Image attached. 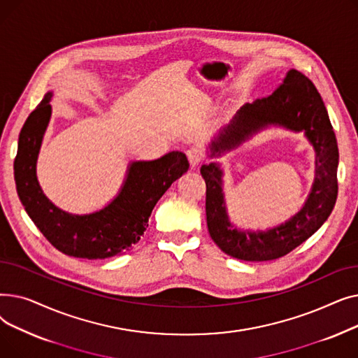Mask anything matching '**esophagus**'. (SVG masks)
<instances>
[{"label": "esophagus", "mask_w": 358, "mask_h": 358, "mask_svg": "<svg viewBox=\"0 0 358 358\" xmlns=\"http://www.w3.org/2000/svg\"><path fill=\"white\" fill-rule=\"evenodd\" d=\"M187 158H189L192 166L199 165L201 162V159H203L201 149L197 148V146H192L189 150H187Z\"/></svg>", "instance_id": "obj_1"}]
</instances>
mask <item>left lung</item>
<instances>
[{"label": "left lung", "instance_id": "8db88e82", "mask_svg": "<svg viewBox=\"0 0 358 358\" xmlns=\"http://www.w3.org/2000/svg\"><path fill=\"white\" fill-rule=\"evenodd\" d=\"M268 127L303 131L315 149V178L305 204L297 213L266 231L241 229L231 222L223 193L219 162L200 168L206 181V217L216 245L242 261H270L286 255L310 238L331 215L336 193L338 145L328 111L317 90L299 71H289L271 96L243 104L208 146V157L219 158Z\"/></svg>", "mask_w": 358, "mask_h": 358}]
</instances>
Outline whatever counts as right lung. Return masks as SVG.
I'll return each instance as SVG.
<instances>
[{
    "mask_svg": "<svg viewBox=\"0 0 358 358\" xmlns=\"http://www.w3.org/2000/svg\"><path fill=\"white\" fill-rule=\"evenodd\" d=\"M52 97V91L45 94L18 136L14 180L20 201L45 238L69 257L106 259L131 250L146 231L157 201L189 169L187 157L173 150L154 161H131L117 196L103 209L85 215L65 212L45 196L36 174Z\"/></svg>",
    "mask_w": 358,
    "mask_h": 358,
    "instance_id": "1",
    "label": "right lung"
}]
</instances>
